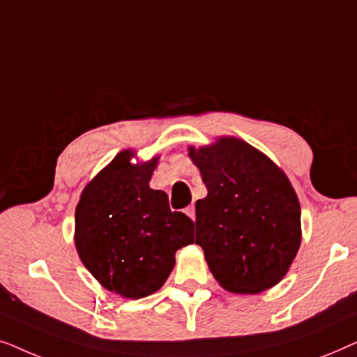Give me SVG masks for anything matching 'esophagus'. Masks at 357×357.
<instances>
[{
    "label": "esophagus",
    "mask_w": 357,
    "mask_h": 357,
    "mask_svg": "<svg viewBox=\"0 0 357 357\" xmlns=\"http://www.w3.org/2000/svg\"><path fill=\"white\" fill-rule=\"evenodd\" d=\"M185 213H187L188 216L192 218L193 221H195V218H197V213H195V204H190V206H188L187 209H185Z\"/></svg>",
    "instance_id": "obj_1"
}]
</instances>
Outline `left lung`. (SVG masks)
<instances>
[{
  "label": "left lung",
  "mask_w": 357,
  "mask_h": 357,
  "mask_svg": "<svg viewBox=\"0 0 357 357\" xmlns=\"http://www.w3.org/2000/svg\"><path fill=\"white\" fill-rule=\"evenodd\" d=\"M206 198L197 202V242L224 289L257 294L289 270L301 245V204L284 172L236 138L190 148Z\"/></svg>",
  "instance_id": "left-lung-1"
}]
</instances>
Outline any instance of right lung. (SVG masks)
Returning <instances> with one entry per match:
<instances>
[{"label": "right lung", "instance_id": "obj_1", "mask_svg": "<svg viewBox=\"0 0 357 357\" xmlns=\"http://www.w3.org/2000/svg\"><path fill=\"white\" fill-rule=\"evenodd\" d=\"M123 151L92 180L76 206L81 261L105 289L139 299L164 284L175 252L193 243L195 224L172 211L162 190L149 188L158 158L133 165Z\"/></svg>", "mask_w": 357, "mask_h": 357}]
</instances>
